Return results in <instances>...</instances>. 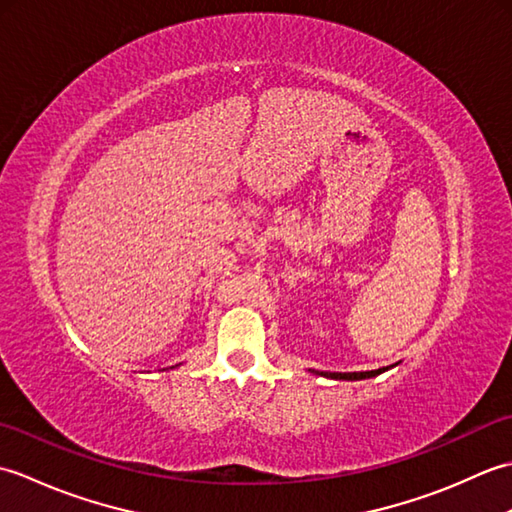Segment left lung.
Instances as JSON below:
<instances>
[{"label": "left lung", "instance_id": "left-lung-1", "mask_svg": "<svg viewBox=\"0 0 512 512\" xmlns=\"http://www.w3.org/2000/svg\"><path fill=\"white\" fill-rule=\"evenodd\" d=\"M380 372H385V367L383 369H372V372H345V374H341V372H334V374H328V372H321L323 376H328V378H339V380H361V378H372V376H378Z\"/></svg>", "mask_w": 512, "mask_h": 512}]
</instances>
